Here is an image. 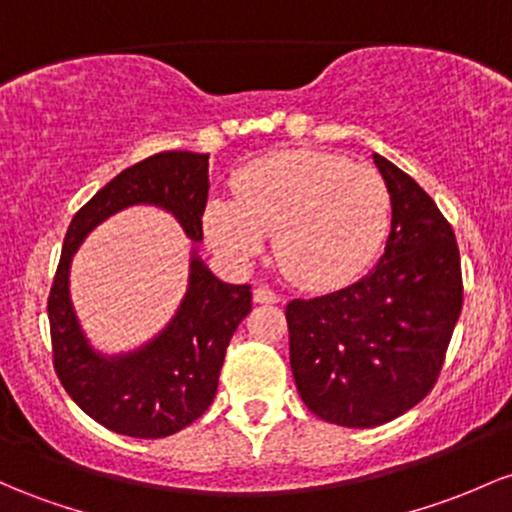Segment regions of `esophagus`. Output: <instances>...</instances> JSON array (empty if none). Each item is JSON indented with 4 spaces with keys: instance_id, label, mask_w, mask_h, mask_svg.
Wrapping results in <instances>:
<instances>
[{
    "instance_id": "1",
    "label": "esophagus",
    "mask_w": 512,
    "mask_h": 512,
    "mask_svg": "<svg viewBox=\"0 0 512 512\" xmlns=\"http://www.w3.org/2000/svg\"><path fill=\"white\" fill-rule=\"evenodd\" d=\"M252 299H255V303H279V296L272 289H267V286H257L252 291Z\"/></svg>"
}]
</instances>
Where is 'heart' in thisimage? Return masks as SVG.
<instances>
[{"mask_svg": "<svg viewBox=\"0 0 512 512\" xmlns=\"http://www.w3.org/2000/svg\"><path fill=\"white\" fill-rule=\"evenodd\" d=\"M235 199L213 196L204 235L233 265H247L274 233V257L291 282L330 291L355 282L384 245L391 199L372 167L316 150H286L250 162Z\"/></svg>", "mask_w": 512, "mask_h": 512, "instance_id": "heart-1", "label": "heart"}]
</instances>
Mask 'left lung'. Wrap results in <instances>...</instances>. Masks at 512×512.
<instances>
[{
    "label": "left lung",
    "mask_w": 512,
    "mask_h": 512,
    "mask_svg": "<svg viewBox=\"0 0 512 512\" xmlns=\"http://www.w3.org/2000/svg\"><path fill=\"white\" fill-rule=\"evenodd\" d=\"M372 160L391 199L379 262L345 289L286 306L301 401L342 428H376L423 401L462 313L452 226L413 177Z\"/></svg>",
    "instance_id": "left-lung-1"
}]
</instances>
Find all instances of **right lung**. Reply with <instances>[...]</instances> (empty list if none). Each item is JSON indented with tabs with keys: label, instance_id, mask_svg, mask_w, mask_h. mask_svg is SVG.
Returning a JSON list of instances; mask_svg holds the SVG:
<instances>
[{
	"label": "right lung",
	"instance_id": "obj_1",
	"mask_svg": "<svg viewBox=\"0 0 512 512\" xmlns=\"http://www.w3.org/2000/svg\"><path fill=\"white\" fill-rule=\"evenodd\" d=\"M209 187V155H150L101 187L65 233L48 296L55 374L89 418L119 435L157 440L201 418L216 396L228 342L252 311L250 286L221 282L199 255ZM140 203L172 212L193 240L190 282L160 334L136 351L106 356L88 342L71 306V257L106 217Z\"/></svg>",
	"mask_w": 512,
	"mask_h": 512
}]
</instances>
